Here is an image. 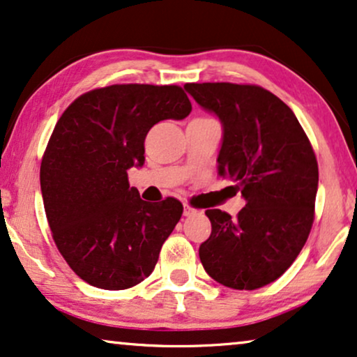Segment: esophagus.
Returning a JSON list of instances; mask_svg holds the SVG:
<instances>
[{
    "instance_id": "34e87169",
    "label": "esophagus",
    "mask_w": 357,
    "mask_h": 357,
    "mask_svg": "<svg viewBox=\"0 0 357 357\" xmlns=\"http://www.w3.org/2000/svg\"><path fill=\"white\" fill-rule=\"evenodd\" d=\"M195 213H197V209L192 208V206H188V204H185V208H183V216H192V214H195Z\"/></svg>"
}]
</instances>
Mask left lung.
Here are the masks:
<instances>
[{
    "mask_svg": "<svg viewBox=\"0 0 357 357\" xmlns=\"http://www.w3.org/2000/svg\"><path fill=\"white\" fill-rule=\"evenodd\" d=\"M185 89L221 120L218 174L245 199L237 218L206 209L211 236L199 245V260L222 286L258 289L305 245L319 188L315 153L294 112L260 86L192 82Z\"/></svg>",
    "mask_w": 357,
    "mask_h": 357,
    "instance_id": "obj_1",
    "label": "left lung"
}]
</instances>
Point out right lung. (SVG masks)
I'll return each instance as SVG.
<instances>
[{"label": "right lung", "instance_id": "right-lung-1", "mask_svg": "<svg viewBox=\"0 0 357 357\" xmlns=\"http://www.w3.org/2000/svg\"><path fill=\"white\" fill-rule=\"evenodd\" d=\"M190 112L178 86L114 84L79 96L56 121L40 165L43 206L58 250L91 286L128 289L153 273L183 206L141 199L128 170L144 164L155 123Z\"/></svg>", "mask_w": 357, "mask_h": 357}]
</instances>
